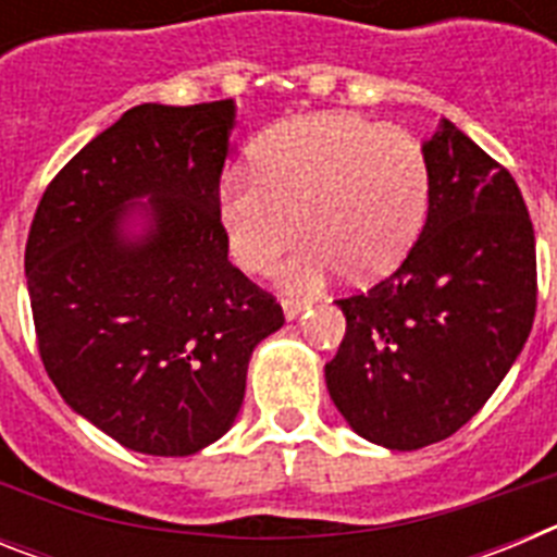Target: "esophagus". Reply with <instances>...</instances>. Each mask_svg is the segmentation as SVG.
<instances>
[{
  "label": "esophagus",
  "mask_w": 557,
  "mask_h": 557,
  "mask_svg": "<svg viewBox=\"0 0 557 557\" xmlns=\"http://www.w3.org/2000/svg\"><path fill=\"white\" fill-rule=\"evenodd\" d=\"M309 307V301H301V298H282V309H284V318L287 321H295L304 309Z\"/></svg>",
  "instance_id": "1"
}]
</instances>
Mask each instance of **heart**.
I'll list each match as a JSON object with an SVG mask.
<instances>
[{"mask_svg":"<svg viewBox=\"0 0 557 557\" xmlns=\"http://www.w3.org/2000/svg\"><path fill=\"white\" fill-rule=\"evenodd\" d=\"M430 200V161L401 127L351 113H318L270 136L259 172L234 166L220 184V220L234 262L264 270L298 231L282 264L293 289H318L329 275L385 273L416 243Z\"/></svg>","mask_w":557,"mask_h":557,"instance_id":"obj_1","label":"heart"}]
</instances>
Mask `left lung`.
Listing matches in <instances>:
<instances>
[{
    "label": "left lung",
    "instance_id": "8db88e82",
    "mask_svg": "<svg viewBox=\"0 0 557 557\" xmlns=\"http://www.w3.org/2000/svg\"><path fill=\"white\" fill-rule=\"evenodd\" d=\"M430 211L401 268L339 298L326 387L357 435L412 451L476 416L535 318V234L513 175L449 120L424 141Z\"/></svg>",
    "mask_w": 557,
    "mask_h": 557
}]
</instances>
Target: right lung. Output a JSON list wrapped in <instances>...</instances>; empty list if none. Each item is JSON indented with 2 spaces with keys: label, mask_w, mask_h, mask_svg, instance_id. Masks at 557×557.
Instances as JSON below:
<instances>
[{
  "label": "right lung",
  "mask_w": 557,
  "mask_h": 557,
  "mask_svg": "<svg viewBox=\"0 0 557 557\" xmlns=\"http://www.w3.org/2000/svg\"><path fill=\"white\" fill-rule=\"evenodd\" d=\"M234 120V100L131 108L58 172L29 225L44 368L77 416L141 455L223 437L250 354L284 326L273 295L228 262L220 175Z\"/></svg>",
  "instance_id": "1"
}]
</instances>
